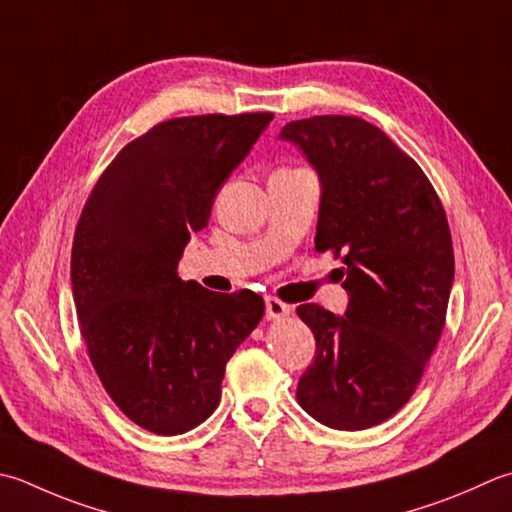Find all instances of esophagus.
Instances as JSON below:
<instances>
[{
  "instance_id": "1",
  "label": "esophagus",
  "mask_w": 512,
  "mask_h": 512,
  "mask_svg": "<svg viewBox=\"0 0 512 512\" xmlns=\"http://www.w3.org/2000/svg\"><path fill=\"white\" fill-rule=\"evenodd\" d=\"M290 315V306L282 304L275 297H266V317L270 322H279V319H286Z\"/></svg>"
}]
</instances>
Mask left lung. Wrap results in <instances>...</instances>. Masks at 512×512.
Here are the masks:
<instances>
[{
  "mask_svg": "<svg viewBox=\"0 0 512 512\" xmlns=\"http://www.w3.org/2000/svg\"><path fill=\"white\" fill-rule=\"evenodd\" d=\"M279 139L317 173L315 248L342 255L348 293L344 315L297 308L317 342L297 402L328 428L377 426L413 397L444 330L455 279L444 206L422 168L364 119H299Z\"/></svg>",
  "mask_w": 512,
  "mask_h": 512,
  "instance_id": "1",
  "label": "left lung"
}]
</instances>
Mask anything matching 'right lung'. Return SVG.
Segmentation results:
<instances>
[{
	"label": "right lung",
	"instance_id": "right-lung-1",
	"mask_svg": "<svg viewBox=\"0 0 512 512\" xmlns=\"http://www.w3.org/2000/svg\"><path fill=\"white\" fill-rule=\"evenodd\" d=\"M273 113L168 119L119 153L90 193L70 284L90 362L119 410L179 435L213 415L237 346L262 322L253 290L177 277L193 233Z\"/></svg>",
	"mask_w": 512,
	"mask_h": 512
}]
</instances>
